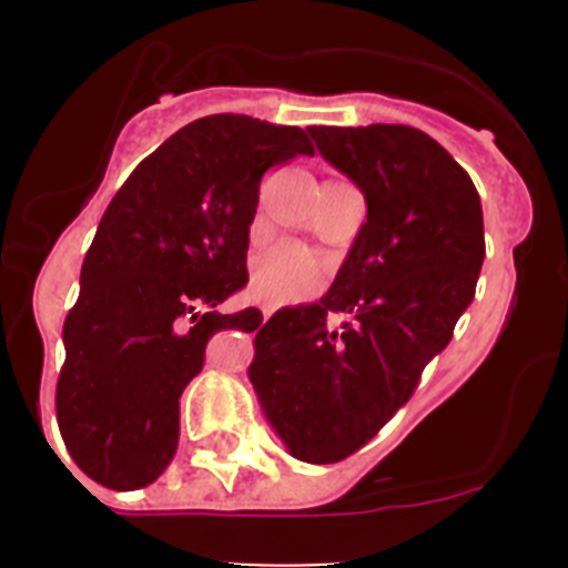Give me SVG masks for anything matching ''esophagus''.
<instances>
[{
	"mask_svg": "<svg viewBox=\"0 0 568 568\" xmlns=\"http://www.w3.org/2000/svg\"><path fill=\"white\" fill-rule=\"evenodd\" d=\"M277 302H261V313H263V318H268V316H272V313L274 311H277Z\"/></svg>",
	"mask_w": 568,
	"mask_h": 568,
	"instance_id": "1",
	"label": "esophagus"
}]
</instances>
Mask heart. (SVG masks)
Instances as JSON below:
<instances>
[{
  "instance_id": "b5f03b06",
  "label": "heart",
  "mask_w": 568,
  "mask_h": 568,
  "mask_svg": "<svg viewBox=\"0 0 568 568\" xmlns=\"http://www.w3.org/2000/svg\"><path fill=\"white\" fill-rule=\"evenodd\" d=\"M324 261L300 242H277L257 255L252 285L261 296L296 302L311 296L324 280Z\"/></svg>"
}]
</instances>
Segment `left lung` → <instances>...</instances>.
Returning <instances> with one entry per match:
<instances>
[{
  "label": "left lung",
  "mask_w": 568,
  "mask_h": 568,
  "mask_svg": "<svg viewBox=\"0 0 568 568\" xmlns=\"http://www.w3.org/2000/svg\"><path fill=\"white\" fill-rule=\"evenodd\" d=\"M311 136L365 194L368 220L318 302L257 329L250 382L291 456L332 464L379 434L448 346L486 244L475 183L420 129L313 125Z\"/></svg>",
  "instance_id": "left-lung-1"
}]
</instances>
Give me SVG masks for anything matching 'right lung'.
<instances>
[{
	"mask_svg": "<svg viewBox=\"0 0 568 568\" xmlns=\"http://www.w3.org/2000/svg\"><path fill=\"white\" fill-rule=\"evenodd\" d=\"M313 156L296 125L209 114L175 131L118 189L82 263L62 326L57 423L73 462L109 489H142L173 462L181 393L222 329L252 332L261 311L220 302L247 285L261 178Z\"/></svg>",
	"mask_w": 568,
	"mask_h": 568,
	"instance_id": "add662e5",
	"label": "right lung"
}]
</instances>
